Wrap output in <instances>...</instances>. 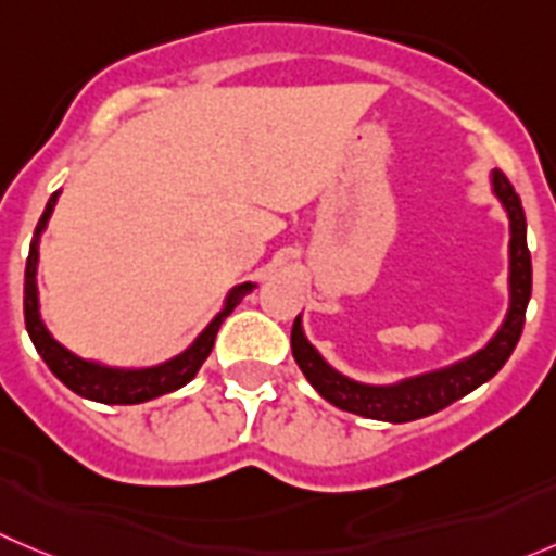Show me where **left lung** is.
I'll return each mask as SVG.
<instances>
[{
	"label": "left lung",
	"mask_w": 556,
	"mask_h": 556,
	"mask_svg": "<svg viewBox=\"0 0 556 556\" xmlns=\"http://www.w3.org/2000/svg\"><path fill=\"white\" fill-rule=\"evenodd\" d=\"M491 185H494L496 199L502 202L507 220H510V278H507V283H510V308H507V316L500 330H496V336L472 357L440 368V371L401 379L395 384H363L336 371L311 346L303 332V321L298 316L292 325V354L300 371L305 374V379L314 384L321 399L330 401L338 409L371 417V420L409 422L417 420V417L433 415V412L451 406L453 401L464 399L475 388L489 382L505 366L516 343H519L521 330H525L527 303H530L532 294V258L530 248H527V218L519 193L513 190V185L507 182L502 172L491 174Z\"/></svg>",
	"instance_id": "1"
}]
</instances>
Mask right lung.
<instances>
[{"label":"right lung","instance_id":"right-lung-1","mask_svg":"<svg viewBox=\"0 0 556 556\" xmlns=\"http://www.w3.org/2000/svg\"><path fill=\"white\" fill-rule=\"evenodd\" d=\"M60 199V190L49 199L43 215L37 220L35 237H31L29 245V258H26V273H24V321L26 332H29L31 343H35L37 354L43 357L46 366L51 368L56 379H60L65 388H71L73 393L81 395V399L98 401V404H144V401L157 399V395H166L179 390L182 384H188L190 379L199 374L202 363L207 361L210 352H213L215 336H218L220 325H224L226 316L240 305V300L248 292L256 289V283H240L229 292L220 314L199 332L193 343H190L185 352H179L177 357L166 363H157L150 368H111L103 363L84 361L78 354H73L71 349L62 346L54 336L49 332V327L40 319V300H37V245H40V235H43L46 224H49L51 213H54V204Z\"/></svg>","mask_w":556,"mask_h":556}]
</instances>
